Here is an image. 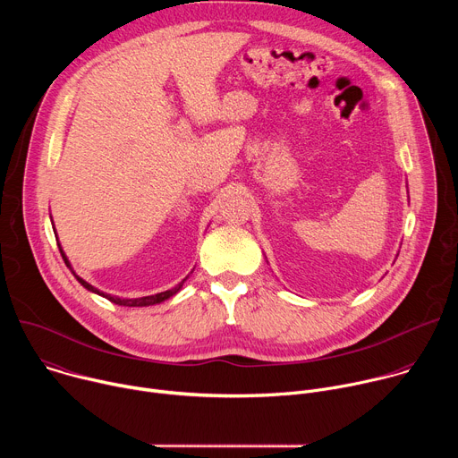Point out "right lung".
Here are the masks:
<instances>
[{
	"label": "right lung",
	"mask_w": 458,
	"mask_h": 458,
	"mask_svg": "<svg viewBox=\"0 0 458 458\" xmlns=\"http://www.w3.org/2000/svg\"><path fill=\"white\" fill-rule=\"evenodd\" d=\"M59 246V244H57ZM59 251H61V257H63V260H64V265H67L69 268H71V265H69V260H67V257H64V253H63V250L59 248ZM74 274V272H72ZM76 276V274H74ZM76 279L87 288V290H90V292H94V293H98V295H103L105 299H108V301H112L114 304H119V306H150V304H157V302H161V301H165V299H168V297H172V295H175L179 290H181V286H182V283L186 281V279H182L175 288H172V290H166V292H161V293H156V295H148V297H140V299H119V297H114V295H108V293H103V292H99V290H96L92 284H89L87 281H83L81 277H78L76 276Z\"/></svg>",
	"instance_id": "1"
}]
</instances>
